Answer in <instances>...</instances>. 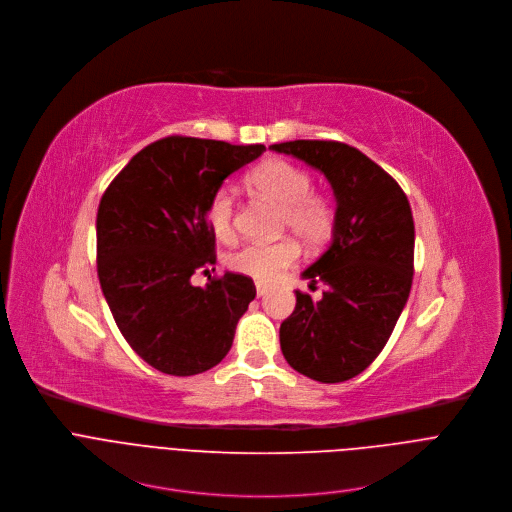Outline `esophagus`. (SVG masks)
<instances>
[{
  "label": "esophagus",
  "mask_w": 512,
  "mask_h": 512,
  "mask_svg": "<svg viewBox=\"0 0 512 512\" xmlns=\"http://www.w3.org/2000/svg\"><path fill=\"white\" fill-rule=\"evenodd\" d=\"M266 292H268V286H266V284H260V282H258V284H256V294H258V296H264Z\"/></svg>",
  "instance_id": "obj_1"
}]
</instances>
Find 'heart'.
I'll return each mask as SVG.
<instances>
[{"label": "heart", "mask_w": 512, "mask_h": 512, "mask_svg": "<svg viewBox=\"0 0 512 512\" xmlns=\"http://www.w3.org/2000/svg\"><path fill=\"white\" fill-rule=\"evenodd\" d=\"M250 185L262 197L282 210L280 224L300 240L321 246L329 240L335 226V208L327 193L311 189V175L304 169L270 159L250 173ZM208 226L216 238L228 242L236 234V201L230 189H218L208 203ZM300 256V246L292 238L278 242H248L230 254L232 270L258 282H272Z\"/></svg>", "instance_id": "heart-1"}]
</instances>
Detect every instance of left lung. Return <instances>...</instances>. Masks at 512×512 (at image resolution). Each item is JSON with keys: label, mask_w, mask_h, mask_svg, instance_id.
Here are the masks:
<instances>
[{"label": "left lung", "mask_w": 512, "mask_h": 512, "mask_svg": "<svg viewBox=\"0 0 512 512\" xmlns=\"http://www.w3.org/2000/svg\"><path fill=\"white\" fill-rule=\"evenodd\" d=\"M325 173L335 199L333 240L302 272L321 300L296 290L280 325V349L298 373L321 383L365 371L389 341L412 290L414 216L397 181L359 149L339 141H288L270 147Z\"/></svg>", "instance_id": "8db88e82"}]
</instances>
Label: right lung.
I'll list each match as a JSON object with an SVG mask.
<instances>
[{
	"mask_svg": "<svg viewBox=\"0 0 512 512\" xmlns=\"http://www.w3.org/2000/svg\"><path fill=\"white\" fill-rule=\"evenodd\" d=\"M264 145L165 137L141 149L102 193L96 272L131 349L161 373L216 367L256 296L252 278L226 272L206 288L191 276L216 264L208 203ZM214 270V268H212Z\"/></svg>",
	"mask_w": 512,
	"mask_h": 512,
	"instance_id": "right-lung-1",
	"label": "right lung"
}]
</instances>
